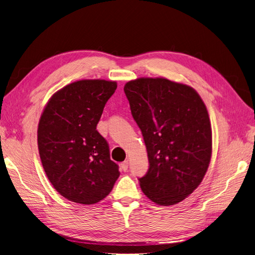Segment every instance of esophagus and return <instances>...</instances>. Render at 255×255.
Masks as SVG:
<instances>
[{
	"instance_id": "34e87169",
	"label": "esophagus",
	"mask_w": 255,
	"mask_h": 255,
	"mask_svg": "<svg viewBox=\"0 0 255 255\" xmlns=\"http://www.w3.org/2000/svg\"><path fill=\"white\" fill-rule=\"evenodd\" d=\"M121 168H122L124 171H126L128 169V160H126V161L121 163Z\"/></svg>"
}]
</instances>
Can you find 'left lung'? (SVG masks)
Segmentation results:
<instances>
[{"label": "left lung", "instance_id": "8db88e82", "mask_svg": "<svg viewBox=\"0 0 255 255\" xmlns=\"http://www.w3.org/2000/svg\"><path fill=\"white\" fill-rule=\"evenodd\" d=\"M124 92L148 152L141 190L157 205H176L197 188L209 167L207 107L194 89L166 78L131 80Z\"/></svg>", "mask_w": 255, "mask_h": 255}]
</instances>
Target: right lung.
Listing matches in <instances>:
<instances>
[{"instance_id":"add662e5","label":"right lung","mask_w":255,"mask_h":255,"mask_svg":"<svg viewBox=\"0 0 255 255\" xmlns=\"http://www.w3.org/2000/svg\"><path fill=\"white\" fill-rule=\"evenodd\" d=\"M116 82L78 80L53 94L38 125V149L55 189L73 203L93 205L120 176L110 146L96 129Z\"/></svg>"}]
</instances>
